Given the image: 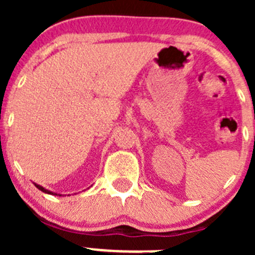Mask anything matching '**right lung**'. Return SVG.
<instances>
[{
  "label": "right lung",
  "instance_id": "right-lung-1",
  "mask_svg": "<svg viewBox=\"0 0 255 255\" xmlns=\"http://www.w3.org/2000/svg\"><path fill=\"white\" fill-rule=\"evenodd\" d=\"M35 186H37V187H38V189H39V190H40V191H43V192H47V194H51V195H53V192H51V191H48V190H45V189H44V187L39 186V185H37V184H35Z\"/></svg>",
  "mask_w": 255,
  "mask_h": 255
}]
</instances>
